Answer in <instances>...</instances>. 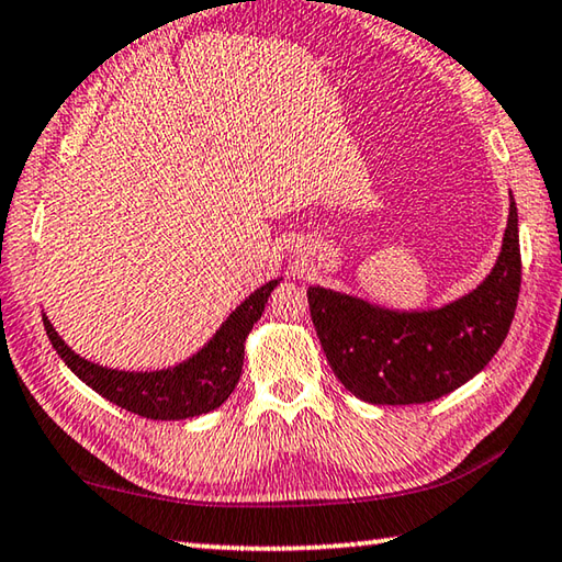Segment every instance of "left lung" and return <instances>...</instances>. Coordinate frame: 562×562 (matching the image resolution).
<instances>
[{
  "mask_svg": "<svg viewBox=\"0 0 562 562\" xmlns=\"http://www.w3.org/2000/svg\"><path fill=\"white\" fill-rule=\"evenodd\" d=\"M520 292L518 211L496 265L479 288L429 312H394L359 297L307 288L312 325L331 372L369 404H426L469 382L506 339Z\"/></svg>",
  "mask_w": 562,
  "mask_h": 562,
  "instance_id": "1",
  "label": "left lung"
}]
</instances>
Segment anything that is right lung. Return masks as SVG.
<instances>
[{
    "mask_svg": "<svg viewBox=\"0 0 562 562\" xmlns=\"http://www.w3.org/2000/svg\"><path fill=\"white\" fill-rule=\"evenodd\" d=\"M278 282L280 280H272L255 290L195 357L173 369H160V372H119V369L93 364L64 345V339L56 335L46 315L42 319L56 355L93 392L131 414L176 422V418L213 412L233 394L243 372L245 337L250 335L255 322L262 317L265 302L278 288Z\"/></svg>",
    "mask_w": 562,
    "mask_h": 562,
    "instance_id": "add662e5",
    "label": "right lung"
}]
</instances>
